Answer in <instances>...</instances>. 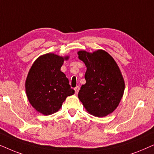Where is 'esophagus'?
<instances>
[{
  "mask_svg": "<svg viewBox=\"0 0 154 154\" xmlns=\"http://www.w3.org/2000/svg\"><path fill=\"white\" fill-rule=\"evenodd\" d=\"M79 90V87H76L75 88V94H78Z\"/></svg>",
  "mask_w": 154,
  "mask_h": 154,
  "instance_id": "1",
  "label": "esophagus"
}]
</instances>
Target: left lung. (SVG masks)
<instances>
[{
  "label": "left lung",
  "mask_w": 154,
  "mask_h": 154,
  "mask_svg": "<svg viewBox=\"0 0 154 154\" xmlns=\"http://www.w3.org/2000/svg\"><path fill=\"white\" fill-rule=\"evenodd\" d=\"M87 71L86 84L81 87L78 98L89 114L105 117L112 113L121 101L125 90L122 75L113 58L99 49L93 53L77 52Z\"/></svg>",
  "instance_id": "left-lung-1"
}]
</instances>
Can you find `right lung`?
Returning <instances> with one entry per match:
<instances>
[{
  "label": "right lung",
  "instance_id": "right-lung-1",
  "mask_svg": "<svg viewBox=\"0 0 154 154\" xmlns=\"http://www.w3.org/2000/svg\"><path fill=\"white\" fill-rule=\"evenodd\" d=\"M69 56L46 53L34 61L25 82L26 96L36 111L48 116L58 111L67 96L73 95L69 80L60 68Z\"/></svg>",
  "mask_w": 154,
  "mask_h": 154
}]
</instances>
